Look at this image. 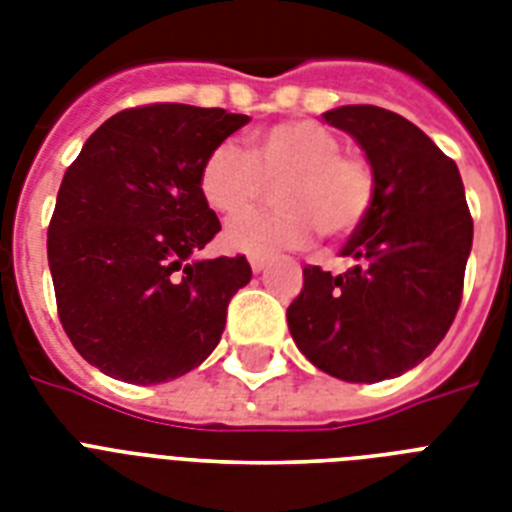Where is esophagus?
<instances>
[{"label": "esophagus", "mask_w": 512, "mask_h": 512, "mask_svg": "<svg viewBox=\"0 0 512 512\" xmlns=\"http://www.w3.org/2000/svg\"><path fill=\"white\" fill-rule=\"evenodd\" d=\"M249 265H252V271L260 273L268 265V257L265 255H249Z\"/></svg>", "instance_id": "obj_1"}]
</instances>
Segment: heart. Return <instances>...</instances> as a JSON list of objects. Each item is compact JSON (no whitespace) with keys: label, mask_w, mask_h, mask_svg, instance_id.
I'll return each instance as SVG.
<instances>
[{"label":"heart","mask_w":512,"mask_h":512,"mask_svg":"<svg viewBox=\"0 0 512 512\" xmlns=\"http://www.w3.org/2000/svg\"><path fill=\"white\" fill-rule=\"evenodd\" d=\"M280 183L276 210L236 217L225 228V244L249 255L324 239H348L374 207L372 164L345 151L342 140L313 119H289L249 135V148L220 143L199 172L201 196L217 215L233 217L262 198L268 184Z\"/></svg>","instance_id":"b5f03b06"}]
</instances>
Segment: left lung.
Segmentation results:
<instances>
[{"mask_svg": "<svg viewBox=\"0 0 512 512\" xmlns=\"http://www.w3.org/2000/svg\"><path fill=\"white\" fill-rule=\"evenodd\" d=\"M372 164L377 193L366 223L342 247L340 276L303 268L287 308L297 348L321 372L380 382L433 353L462 303L473 217L457 164L404 116L377 106L324 114Z\"/></svg>", "mask_w": 512, "mask_h": 512, "instance_id": "8db88e82", "label": "left lung"}]
</instances>
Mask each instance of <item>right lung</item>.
I'll return each instance as SVG.
<instances>
[{"mask_svg": "<svg viewBox=\"0 0 512 512\" xmlns=\"http://www.w3.org/2000/svg\"><path fill=\"white\" fill-rule=\"evenodd\" d=\"M249 116L185 103L124 108L92 132L47 228L58 319L84 361L135 385L175 380L215 350L247 257L191 263L220 220L207 154Z\"/></svg>", "mask_w": 512, "mask_h": 512, "instance_id": "1", "label": "right lung"}]
</instances>
